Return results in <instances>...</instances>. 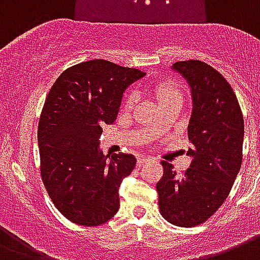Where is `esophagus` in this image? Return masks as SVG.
I'll return each instance as SVG.
<instances>
[{"mask_svg":"<svg viewBox=\"0 0 260 260\" xmlns=\"http://www.w3.org/2000/svg\"><path fill=\"white\" fill-rule=\"evenodd\" d=\"M146 161H150V157H146V156H140V157L137 158V166L138 167L144 166Z\"/></svg>","mask_w":260,"mask_h":260,"instance_id":"1","label":"esophagus"}]
</instances>
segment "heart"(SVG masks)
Segmentation results:
<instances>
[{
	"label": "heart",
	"instance_id": "1",
	"mask_svg": "<svg viewBox=\"0 0 260 260\" xmlns=\"http://www.w3.org/2000/svg\"><path fill=\"white\" fill-rule=\"evenodd\" d=\"M153 92H154V96H156L160 104H164V103L174 100V99L183 98L182 90L179 89V86L175 82L171 81L158 82L153 88ZM137 100H138V93H137L136 90H128L123 98V107L132 108L137 103Z\"/></svg>",
	"mask_w": 260,
	"mask_h": 260
}]
</instances>
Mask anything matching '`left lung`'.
Returning <instances> with one entry per match:
<instances>
[{"label": "left lung", "mask_w": 260, "mask_h": 260, "mask_svg": "<svg viewBox=\"0 0 260 260\" xmlns=\"http://www.w3.org/2000/svg\"><path fill=\"white\" fill-rule=\"evenodd\" d=\"M174 69L187 78L192 92V146L187 150L192 161L182 174L161 161L164 172L156 188L161 216L191 228L209 220L232 190L243 160L244 119L232 86L214 68L188 59L175 62Z\"/></svg>", "instance_id": "left-lung-1"}]
</instances>
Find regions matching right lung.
<instances>
[{
    "label": "right lung",
    "instance_id": "obj_1",
    "mask_svg": "<svg viewBox=\"0 0 260 260\" xmlns=\"http://www.w3.org/2000/svg\"><path fill=\"white\" fill-rule=\"evenodd\" d=\"M138 69L92 59L68 68L48 92L38 126L40 175L62 216L98 226L119 209V186L136 167L133 154L99 150L104 123L119 111L123 90L144 77Z\"/></svg>",
    "mask_w": 260,
    "mask_h": 260
}]
</instances>
